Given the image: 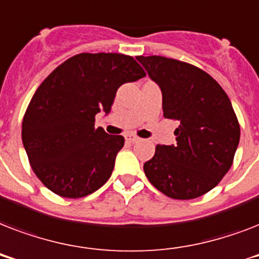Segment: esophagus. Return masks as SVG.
Returning a JSON list of instances; mask_svg holds the SVG:
<instances>
[{
    "instance_id": "esophagus-1",
    "label": "esophagus",
    "mask_w": 259,
    "mask_h": 259,
    "mask_svg": "<svg viewBox=\"0 0 259 259\" xmlns=\"http://www.w3.org/2000/svg\"><path fill=\"white\" fill-rule=\"evenodd\" d=\"M140 140H141V138H138L137 136H134V134H127V136H126V141L132 142V144H134V142H138Z\"/></svg>"
}]
</instances>
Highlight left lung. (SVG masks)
Masks as SVG:
<instances>
[{
    "label": "left lung",
    "mask_w": 259,
    "mask_h": 259,
    "mask_svg": "<svg viewBox=\"0 0 259 259\" xmlns=\"http://www.w3.org/2000/svg\"><path fill=\"white\" fill-rule=\"evenodd\" d=\"M162 94L164 117L179 121L175 145H157L144 172L180 200L217 187L233 165L241 129L225 90L200 68L164 56H137Z\"/></svg>",
    "instance_id": "1"
}]
</instances>
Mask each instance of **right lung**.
Here are the masks:
<instances>
[{"label": "right lung", "instance_id": "add662e5", "mask_svg": "<svg viewBox=\"0 0 259 259\" xmlns=\"http://www.w3.org/2000/svg\"><path fill=\"white\" fill-rule=\"evenodd\" d=\"M145 71L121 54L75 55L36 90L22 119V144L36 176L62 197L87 196L111 176L122 136L95 129L109 114L117 90Z\"/></svg>", "mask_w": 259, "mask_h": 259}]
</instances>
